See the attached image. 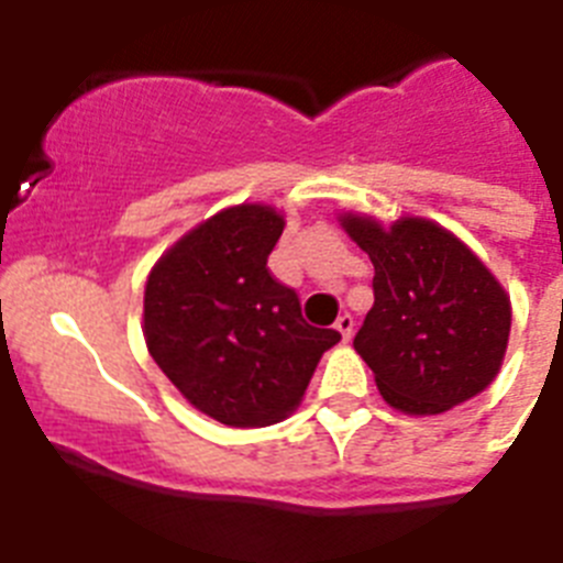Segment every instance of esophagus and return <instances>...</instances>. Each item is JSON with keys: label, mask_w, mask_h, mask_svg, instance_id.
Wrapping results in <instances>:
<instances>
[{"label": "esophagus", "mask_w": 563, "mask_h": 563, "mask_svg": "<svg viewBox=\"0 0 563 563\" xmlns=\"http://www.w3.org/2000/svg\"><path fill=\"white\" fill-rule=\"evenodd\" d=\"M335 330L341 332V338H343V341H350V338H352V332H355V318H352L350 312H343V316H338V321H335Z\"/></svg>", "instance_id": "obj_1"}]
</instances>
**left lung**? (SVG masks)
I'll return each instance as SVG.
<instances>
[{
  "mask_svg": "<svg viewBox=\"0 0 563 563\" xmlns=\"http://www.w3.org/2000/svg\"><path fill=\"white\" fill-rule=\"evenodd\" d=\"M343 228L375 265V305L352 343L386 402L406 415H440L479 395L510 335V301L490 271L429 220L386 231L343 217Z\"/></svg>",
  "mask_w": 563,
  "mask_h": 563,
  "instance_id": "left-lung-1",
  "label": "left lung"
}]
</instances>
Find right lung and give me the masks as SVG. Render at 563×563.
Here are the masks:
<instances>
[{
  "mask_svg": "<svg viewBox=\"0 0 563 563\" xmlns=\"http://www.w3.org/2000/svg\"><path fill=\"white\" fill-rule=\"evenodd\" d=\"M285 220L267 206L220 211L154 265L146 346L163 375L213 420L253 429L290 415L338 330L307 324L267 256Z\"/></svg>",
  "mask_w": 563,
  "mask_h": 563,
  "instance_id": "add662e5",
  "label": "right lung"
}]
</instances>
